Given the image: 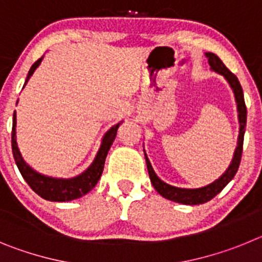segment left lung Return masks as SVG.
<instances>
[{"instance_id": "obj_1", "label": "left lung", "mask_w": 262, "mask_h": 262, "mask_svg": "<svg viewBox=\"0 0 262 262\" xmlns=\"http://www.w3.org/2000/svg\"><path fill=\"white\" fill-rule=\"evenodd\" d=\"M206 57L209 59V64L211 67V69L219 75L224 76L230 86L232 88V92L235 94L236 103H237V113H239V123H240V131H239V138H237V147L235 149V154H233V159L231 161L230 166L227 168L226 172L221 176V177L215 180L214 182H211L207 186L200 187V189H182V187H176L172 185L165 184L164 181H161L157 174L155 173L154 168H152L149 160H148L147 155L144 152L145 156V163H147V169L148 174L151 178V182L154 185V187L156 189L157 193L160 195H163L164 198L169 201H173V202L182 203V205H201V203L209 202L210 200H212L216 194L221 193L223 190L226 185L235 177L237 169L240 165V160H242V154H243V143H244V133H245V126H247V107H245L244 102V94H243L242 85H240L239 80L233 75L232 72H230L227 69V67L224 66L223 61H222L219 57L215 55V53L207 52L206 53Z\"/></svg>"}]
</instances>
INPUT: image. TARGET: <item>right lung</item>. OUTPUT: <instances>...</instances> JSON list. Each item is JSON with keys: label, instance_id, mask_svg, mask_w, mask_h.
Instances as JSON below:
<instances>
[{"label": "right lung", "instance_id": "add662e5", "mask_svg": "<svg viewBox=\"0 0 262 262\" xmlns=\"http://www.w3.org/2000/svg\"><path fill=\"white\" fill-rule=\"evenodd\" d=\"M41 60H43V56L32 64L26 81H25V85L27 84V81L30 80L35 69L38 68ZM15 126H17V117H15V111H14L13 129H11V149H13L15 164H17L22 177L25 178V181L29 184L32 190L35 191L38 195H40L41 198H45V200L52 201V202H68V201L77 200L80 196L85 195L97 185L103 172V165H105V160L106 156H107L108 149H110L115 138H117V131L119 128L120 123L113 126L105 134L101 147H99L96 159L92 163V165L85 172L73 178L48 177V176L40 174V173L35 172L32 168H30L25 163V160L22 159L19 149H18L17 140H15Z\"/></svg>", "mask_w": 262, "mask_h": 262}]
</instances>
